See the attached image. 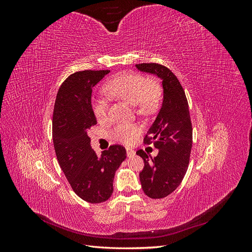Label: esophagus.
<instances>
[{
  "label": "esophagus",
  "instance_id": "obj_1",
  "mask_svg": "<svg viewBox=\"0 0 252 252\" xmlns=\"http://www.w3.org/2000/svg\"><path fill=\"white\" fill-rule=\"evenodd\" d=\"M126 154H127V157H128V158H131V157H133V156L135 155V151H134L132 148L127 147V148H126Z\"/></svg>",
  "mask_w": 252,
  "mask_h": 252
}]
</instances>
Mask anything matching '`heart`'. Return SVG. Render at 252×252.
I'll return each mask as SVG.
<instances>
[{
    "label": "heart",
    "mask_w": 252,
    "mask_h": 252,
    "mask_svg": "<svg viewBox=\"0 0 252 252\" xmlns=\"http://www.w3.org/2000/svg\"><path fill=\"white\" fill-rule=\"evenodd\" d=\"M105 93L113 97L135 105L139 113L147 114L154 111L161 100V88L155 81H148L143 75L124 72L117 75L105 85ZM93 109L98 121L107 119V103L97 100ZM140 134L136 125H118L112 130V138L123 144H131Z\"/></svg>",
    "instance_id": "b5f03b06"
}]
</instances>
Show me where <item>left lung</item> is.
<instances>
[{
  "mask_svg": "<svg viewBox=\"0 0 252 252\" xmlns=\"http://www.w3.org/2000/svg\"><path fill=\"white\" fill-rule=\"evenodd\" d=\"M135 67L162 80V107L144 139L145 144L154 143L158 154L151 158L140 149L136 155L144 159L140 172L143 191L151 199H163L179 187L188 168L192 147L188 102L178 78L167 67L157 63Z\"/></svg>",
  "mask_w": 252,
  "mask_h": 252,
  "instance_id": "8db88e82",
  "label": "left lung"
}]
</instances>
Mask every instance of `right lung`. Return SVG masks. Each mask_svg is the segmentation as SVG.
Instances as JSON below:
<instances>
[{
	"mask_svg": "<svg viewBox=\"0 0 252 252\" xmlns=\"http://www.w3.org/2000/svg\"><path fill=\"white\" fill-rule=\"evenodd\" d=\"M109 72L84 70L69 75L58 91L53 109L52 140L60 167L73 191L93 204L111 196L114 174L126 158L121 145H112L97 156L88 136L90 127L96 124L93 88Z\"/></svg>",
	"mask_w": 252,
	"mask_h": 252,
	"instance_id": "obj_1",
	"label": "right lung"
}]
</instances>
